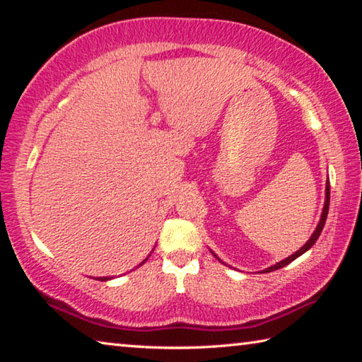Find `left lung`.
<instances>
[{"instance_id":"left-lung-1","label":"left lung","mask_w":362,"mask_h":362,"mask_svg":"<svg viewBox=\"0 0 362 362\" xmlns=\"http://www.w3.org/2000/svg\"><path fill=\"white\" fill-rule=\"evenodd\" d=\"M329 201H330V187H329V179H327V185H326V201H324V207H322L321 220H320V223H317L316 230L313 231V235H311L310 240L305 243V246L300 247L296 254H292V255L287 257V259L278 262L276 265H273V267H269V268H267V269H263V273L274 272V269H279V268H283V267H286V265H289V263L296 260L297 257H300L302 254H305L306 250L313 247V244L317 241V238H320V235H321V231H322V228H324V225H326V218H327V212H329ZM212 254H214V252H212ZM214 255H216V254H214ZM216 257H217V255H216ZM217 259H218V257H217Z\"/></svg>"}]
</instances>
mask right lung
<instances>
[{
	"mask_svg": "<svg viewBox=\"0 0 362 362\" xmlns=\"http://www.w3.org/2000/svg\"><path fill=\"white\" fill-rule=\"evenodd\" d=\"M145 262H146V259H145L142 263H140V265H144ZM140 265H139V267H140ZM97 279H99V281H108V279H112V276H102V278H97Z\"/></svg>",
	"mask_w": 362,
	"mask_h": 362,
	"instance_id": "1",
	"label": "right lung"
}]
</instances>
